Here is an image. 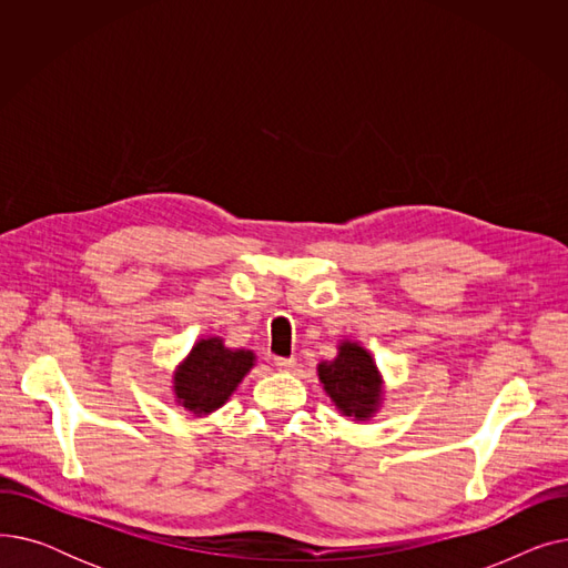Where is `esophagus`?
<instances>
[{
  "label": "esophagus",
  "instance_id": "obj_1",
  "mask_svg": "<svg viewBox=\"0 0 568 568\" xmlns=\"http://www.w3.org/2000/svg\"><path fill=\"white\" fill-rule=\"evenodd\" d=\"M274 366H276L278 371H292V368L296 366V362H294V359H285V356H276Z\"/></svg>",
  "mask_w": 568,
  "mask_h": 568
}]
</instances>
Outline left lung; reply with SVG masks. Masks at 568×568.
I'll return each instance as SVG.
<instances>
[{"label": "left lung", "instance_id": "8db88e82", "mask_svg": "<svg viewBox=\"0 0 568 568\" xmlns=\"http://www.w3.org/2000/svg\"><path fill=\"white\" fill-rule=\"evenodd\" d=\"M317 377L343 416L354 422H368L377 414L384 396V379L364 345L343 341L336 359L317 364Z\"/></svg>", "mask_w": 568, "mask_h": 568}]
</instances>
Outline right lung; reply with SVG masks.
I'll list each match as a JSON object with an SVG mask.
<instances>
[{"instance_id":"1","label":"right lung","mask_w":568,"mask_h":568,"mask_svg":"<svg viewBox=\"0 0 568 568\" xmlns=\"http://www.w3.org/2000/svg\"><path fill=\"white\" fill-rule=\"evenodd\" d=\"M253 366L255 354L251 349H230L219 336L200 338L172 375L176 405H182L193 416L216 412L227 403Z\"/></svg>"}]
</instances>
